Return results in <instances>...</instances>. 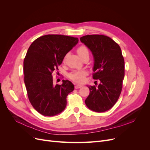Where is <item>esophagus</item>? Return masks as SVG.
<instances>
[{
  "label": "esophagus",
  "mask_w": 150,
  "mask_h": 150,
  "mask_svg": "<svg viewBox=\"0 0 150 150\" xmlns=\"http://www.w3.org/2000/svg\"><path fill=\"white\" fill-rule=\"evenodd\" d=\"M82 86H83L81 85V84H76V85L75 86V88H76V89H79V88L82 87Z\"/></svg>",
  "instance_id": "1"
}]
</instances>
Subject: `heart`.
<instances>
[{
    "mask_svg": "<svg viewBox=\"0 0 150 150\" xmlns=\"http://www.w3.org/2000/svg\"><path fill=\"white\" fill-rule=\"evenodd\" d=\"M79 56L82 58L86 54H89L88 48L84 46H81L78 47L77 50ZM87 74V72L85 71H74L69 74V78L72 81L77 83H83L84 81L85 76Z\"/></svg>",
    "mask_w": 150,
    "mask_h": 150,
    "instance_id": "heart-1",
    "label": "heart"
}]
</instances>
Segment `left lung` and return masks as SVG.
Returning a JSON list of instances; mask_svg holds the SVG:
<instances>
[{
  "instance_id": "obj_1",
  "label": "left lung",
  "mask_w": 150,
  "mask_h": 150,
  "mask_svg": "<svg viewBox=\"0 0 150 150\" xmlns=\"http://www.w3.org/2000/svg\"><path fill=\"white\" fill-rule=\"evenodd\" d=\"M80 40L93 55V79L100 81L98 86H87L90 93L85 100L86 105L95 112L106 111L116 104L122 90L125 61L121 48L104 35H84Z\"/></svg>"
}]
</instances>
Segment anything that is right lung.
Listing matches in <instances>:
<instances>
[{
  "label": "right lung",
  "instance_id": "obj_1",
  "mask_svg": "<svg viewBox=\"0 0 150 150\" xmlns=\"http://www.w3.org/2000/svg\"><path fill=\"white\" fill-rule=\"evenodd\" d=\"M79 41L71 36L48 34L31 44L24 61V83L30 103L40 114L53 116L64 110L66 98L74 89L68 80L54 85L52 72Z\"/></svg>",
  "mask_w": 150,
  "mask_h": 150
}]
</instances>
